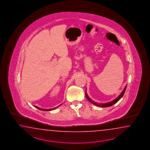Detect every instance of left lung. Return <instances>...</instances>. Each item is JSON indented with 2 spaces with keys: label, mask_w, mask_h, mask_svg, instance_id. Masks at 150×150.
Returning a JSON list of instances; mask_svg holds the SVG:
<instances>
[{
  "label": "left lung",
  "mask_w": 150,
  "mask_h": 150,
  "mask_svg": "<svg viewBox=\"0 0 150 150\" xmlns=\"http://www.w3.org/2000/svg\"><path fill=\"white\" fill-rule=\"evenodd\" d=\"M127 85L125 86V88L123 89V91H122V92L121 93V94L118 96L117 98L114 99V100H112V101L107 102V103H98V102L94 101L93 100H92L91 99L89 96H88L87 93H86V92H85V95H86V98H87V99H88V100L91 102V103H92L93 105H97V106H99V107H102V108H103V107H110V106H112V105H114L115 103H116L117 102H118V101H119L120 99H121L122 98V96L124 95L125 92V90H126V88H127Z\"/></svg>",
  "instance_id": "1"
}]
</instances>
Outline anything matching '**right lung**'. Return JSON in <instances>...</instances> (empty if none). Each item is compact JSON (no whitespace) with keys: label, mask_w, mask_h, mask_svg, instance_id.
I'll return each instance as SVG.
<instances>
[{"label":"right lung","mask_w":150,"mask_h":150,"mask_svg":"<svg viewBox=\"0 0 150 150\" xmlns=\"http://www.w3.org/2000/svg\"><path fill=\"white\" fill-rule=\"evenodd\" d=\"M59 105V106H58V107H55V108H54L50 109H45L40 108H38V107L37 106H35V107H36V108H38V109H40V110H43V111H50V110H53V109H54L57 108H58V107H59V106H60V105Z\"/></svg>","instance_id":"1"}]
</instances>
